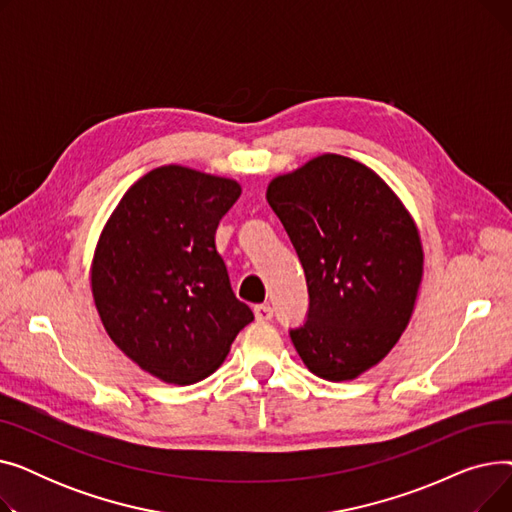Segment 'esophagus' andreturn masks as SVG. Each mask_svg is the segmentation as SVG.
<instances>
[{"mask_svg": "<svg viewBox=\"0 0 512 512\" xmlns=\"http://www.w3.org/2000/svg\"><path fill=\"white\" fill-rule=\"evenodd\" d=\"M255 317H257V321H263V324H265V321H270L272 317H274V309L270 307V305H267V303H263V305H255Z\"/></svg>", "mask_w": 512, "mask_h": 512, "instance_id": "esophagus-1", "label": "esophagus"}]
</instances>
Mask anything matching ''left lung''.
Listing matches in <instances>:
<instances>
[{
    "mask_svg": "<svg viewBox=\"0 0 512 512\" xmlns=\"http://www.w3.org/2000/svg\"><path fill=\"white\" fill-rule=\"evenodd\" d=\"M307 278L309 311L290 330L317 378L355 380L405 332L423 274L411 213L359 161L326 153L267 186Z\"/></svg>",
    "mask_w": 512,
    "mask_h": 512,
    "instance_id": "8db88e82",
    "label": "left lung"
}]
</instances>
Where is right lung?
Wrapping results in <instances>:
<instances>
[{
    "instance_id": "obj_1",
    "label": "right lung",
    "mask_w": 512,
    "mask_h": 512,
    "mask_svg": "<svg viewBox=\"0 0 512 512\" xmlns=\"http://www.w3.org/2000/svg\"><path fill=\"white\" fill-rule=\"evenodd\" d=\"M238 197L236 180L161 166L128 188L99 236L91 290L103 328L161 382H201L253 321L215 249Z\"/></svg>"
}]
</instances>
